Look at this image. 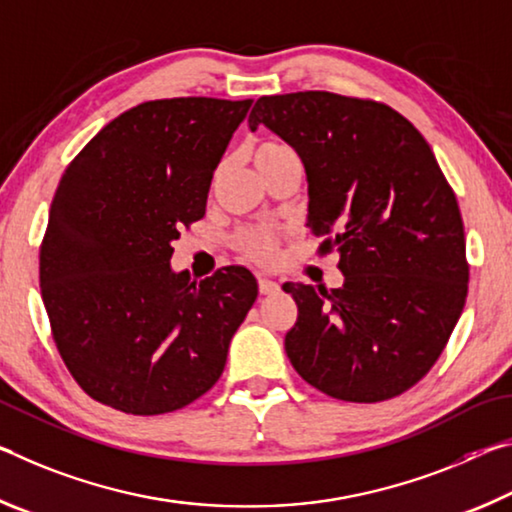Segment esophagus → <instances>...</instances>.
I'll return each mask as SVG.
<instances>
[{"instance_id":"obj_1","label":"esophagus","mask_w":512,"mask_h":512,"mask_svg":"<svg viewBox=\"0 0 512 512\" xmlns=\"http://www.w3.org/2000/svg\"><path fill=\"white\" fill-rule=\"evenodd\" d=\"M258 290H261V295H274V292H279V283L265 279V276H258Z\"/></svg>"}]
</instances>
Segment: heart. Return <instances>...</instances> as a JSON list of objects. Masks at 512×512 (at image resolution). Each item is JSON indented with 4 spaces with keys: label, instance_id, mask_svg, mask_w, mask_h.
<instances>
[{
    "label": "heart",
    "instance_id": "1",
    "mask_svg": "<svg viewBox=\"0 0 512 512\" xmlns=\"http://www.w3.org/2000/svg\"><path fill=\"white\" fill-rule=\"evenodd\" d=\"M288 152L286 147L279 145V142H261L254 149V161L263 163L270 161V158ZM240 247L249 258H254L258 263H270L276 254V231L274 229H249L240 236Z\"/></svg>",
    "mask_w": 512,
    "mask_h": 512
}]
</instances>
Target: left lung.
<instances>
[{
    "instance_id": "8db88e82",
    "label": "left lung",
    "mask_w": 512,
    "mask_h": 512,
    "mask_svg": "<svg viewBox=\"0 0 512 512\" xmlns=\"http://www.w3.org/2000/svg\"><path fill=\"white\" fill-rule=\"evenodd\" d=\"M258 124L299 154L308 226L345 274L333 290L283 283L299 311L292 367L333 399L401 395L445 349L469 281L463 217L429 142L395 108L322 90L261 97Z\"/></svg>"
}]
</instances>
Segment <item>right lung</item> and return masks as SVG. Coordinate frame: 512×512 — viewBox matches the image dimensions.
Masks as SVG:
<instances>
[{
  "label": "right lung",
  "mask_w": 512,
  "mask_h": 512,
  "mask_svg": "<svg viewBox=\"0 0 512 512\" xmlns=\"http://www.w3.org/2000/svg\"><path fill=\"white\" fill-rule=\"evenodd\" d=\"M251 99L129 108L67 165L40 247V292L67 370L129 415L192 404L220 379L256 301L254 274L174 272L172 242L204 217L213 172Z\"/></svg>",
  "instance_id": "right-lung-1"
}]
</instances>
